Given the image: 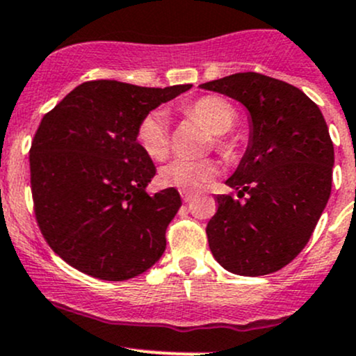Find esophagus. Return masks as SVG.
<instances>
[{
  "instance_id": "esophagus-1",
  "label": "esophagus",
  "mask_w": 356,
  "mask_h": 356,
  "mask_svg": "<svg viewBox=\"0 0 356 356\" xmlns=\"http://www.w3.org/2000/svg\"><path fill=\"white\" fill-rule=\"evenodd\" d=\"M181 197H182V201L184 202H191V201H194V194L193 193H181Z\"/></svg>"
}]
</instances>
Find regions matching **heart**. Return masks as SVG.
<instances>
[{"label":"heart","mask_w":356,"mask_h":356,"mask_svg":"<svg viewBox=\"0 0 356 356\" xmlns=\"http://www.w3.org/2000/svg\"><path fill=\"white\" fill-rule=\"evenodd\" d=\"M186 115L201 121L214 135H225L236 121L235 108L218 96H204L196 103L184 108ZM136 142L140 148L154 160H163L169 154L170 135L169 121L162 111H150L140 120L136 127ZM216 147L222 154H229L221 136H216ZM218 175V165L211 160L175 159L160 169V182L165 187H177L179 191H197Z\"/></svg>","instance_id":"1"}]
</instances>
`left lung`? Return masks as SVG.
I'll use <instances>...</instances> for the list:
<instances>
[{
	"label": "left lung",
	"instance_id": "left-lung-1",
	"mask_svg": "<svg viewBox=\"0 0 356 356\" xmlns=\"http://www.w3.org/2000/svg\"><path fill=\"white\" fill-rule=\"evenodd\" d=\"M199 88L220 92L248 111V147L218 194L208 222L213 257L228 272L260 277L299 255L331 194L334 148L318 104L296 86L259 72H238Z\"/></svg>",
	"mask_w": 356,
	"mask_h": 356
}]
</instances>
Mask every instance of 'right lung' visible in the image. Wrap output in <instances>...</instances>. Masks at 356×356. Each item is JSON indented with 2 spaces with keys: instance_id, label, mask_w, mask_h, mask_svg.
Listing matches in <instances>:
<instances>
[{
  "instance_id": "1",
  "label": "right lung",
  "mask_w": 356,
  "mask_h": 356,
  "mask_svg": "<svg viewBox=\"0 0 356 356\" xmlns=\"http://www.w3.org/2000/svg\"><path fill=\"white\" fill-rule=\"evenodd\" d=\"M193 84L77 86L42 118L30 148L35 216L50 248L101 280H128L157 264L181 208L177 189L147 193L155 165L136 142L140 120Z\"/></svg>"
}]
</instances>
